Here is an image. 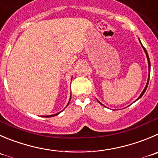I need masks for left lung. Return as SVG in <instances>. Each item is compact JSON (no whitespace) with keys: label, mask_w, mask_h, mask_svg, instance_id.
Here are the masks:
<instances>
[{"label":"left lung","mask_w":158,"mask_h":158,"mask_svg":"<svg viewBox=\"0 0 158 158\" xmlns=\"http://www.w3.org/2000/svg\"><path fill=\"white\" fill-rule=\"evenodd\" d=\"M139 43H140V41H139ZM140 44H141V43H140ZM141 46H142L144 52H145L146 55H147V58H148V68H149V76H148V83H147V85H146V87H145V88H144L143 91H142V93H141V94H140V95L139 96V98H138L136 99V100H138V99H139V98H140L142 97V96H143V94H144V92H145V91H146V90H147V88H148V83H149V79H150V73H151V62H150V59H149V56H148V52H147V50H146V49H145V48L143 47V46L142 44H141ZM99 103H100V104H102V103H101V102H99Z\"/></svg>","instance_id":"left-lung-1"}]
</instances>
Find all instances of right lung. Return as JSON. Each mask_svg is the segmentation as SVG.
Instances as JSON below:
<instances>
[{
	"label": "right lung",
	"instance_id": "add662e5",
	"mask_svg": "<svg viewBox=\"0 0 158 158\" xmlns=\"http://www.w3.org/2000/svg\"><path fill=\"white\" fill-rule=\"evenodd\" d=\"M69 102H70V101H69ZM69 102H68V104H69ZM68 104H67V106H68ZM61 112H62V111H61ZM61 112H58V113H56V114H54V115H46V117H52V116H55V115H57L58 114H60V113Z\"/></svg>",
	"mask_w": 158,
	"mask_h": 158
}]
</instances>
